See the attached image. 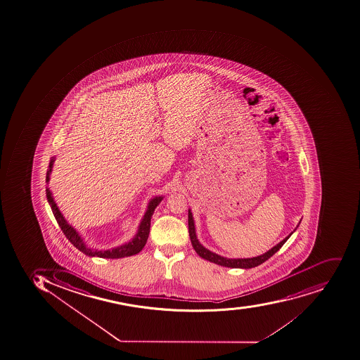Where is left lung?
Returning <instances> with one entry per match:
<instances>
[{
  "mask_svg": "<svg viewBox=\"0 0 360 360\" xmlns=\"http://www.w3.org/2000/svg\"><path fill=\"white\" fill-rule=\"evenodd\" d=\"M300 223H301V221L298 222L295 230L298 228V226H300ZM295 230H294V231H295ZM188 232H190L191 243H192L193 248L196 251V254L202 257L203 259L214 262L217 265L223 266V267L243 268V269H248V268H254L257 267V266L262 265V262H265L266 260L269 259L274 254H276L277 251L282 248L283 245L288 241V238L292 234V232L288 234V237L282 240L281 243H277L275 247L269 249L265 254L260 255V256L252 257V258H237V259H232V258H226V257L215 254V252H212V251L209 250V249L205 248L204 245H201V243L198 241V237H196L195 223H194V219H193L191 210H188Z\"/></svg>",
  "mask_w": 360,
  "mask_h": 360,
  "instance_id": "1",
  "label": "left lung"
}]
</instances>
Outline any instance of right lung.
<instances>
[{"instance_id":"right-lung-1","label":"right lung","mask_w":360,"mask_h":360,"mask_svg":"<svg viewBox=\"0 0 360 360\" xmlns=\"http://www.w3.org/2000/svg\"><path fill=\"white\" fill-rule=\"evenodd\" d=\"M53 162H55V157H51V162H49V167H48L47 175H46V183H49L51 179V170H53ZM46 196H47L48 203L51 205V211H53V217L56 219L57 223L62 229L65 236L70 240L72 245L82 251L83 254L87 255L89 257H100V258H108V259H117V258H124V257L134 256L138 254L140 251L143 250L147 243L148 236L150 232V221L153 217V211L158 207L159 203L162 201V196H156V198H151L149 203H148L147 211L143 215V220L140 222L138 226L137 233L134 234L129 243L124 245H119L115 248L108 249V250H98V249H91L87 247L86 243H84L83 238L79 236L75 228H72L70 223L66 221L64 215L59 211L57 207L56 202L53 200V194H51L49 188H46Z\"/></svg>"}]
</instances>
